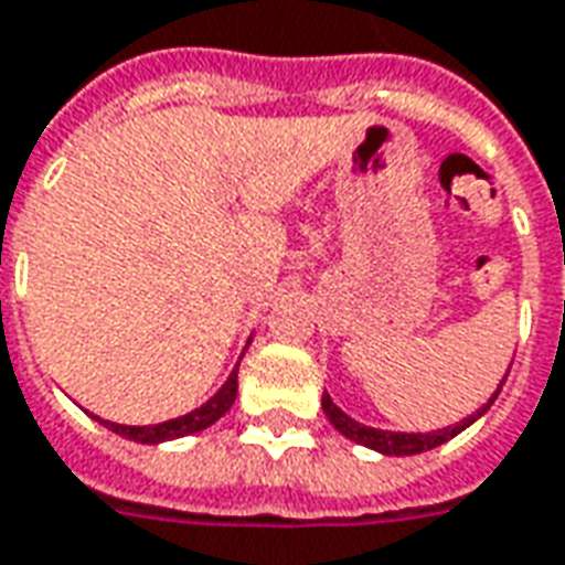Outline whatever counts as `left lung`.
<instances>
[{"instance_id": "8db88e82", "label": "left lung", "mask_w": 565, "mask_h": 565, "mask_svg": "<svg viewBox=\"0 0 565 565\" xmlns=\"http://www.w3.org/2000/svg\"><path fill=\"white\" fill-rule=\"evenodd\" d=\"M505 379H509V375H505ZM499 391H502V384H499ZM499 391L493 393V396H490V403L481 405L475 415H469L466 420H460V424L436 429V433H391V429H372V426L356 424L354 417H348L339 405L332 403L330 393H323L320 405H323V415L330 417V424L335 426L344 438H351V441H356V445H366V448L379 450V454H387V457H408V454H424V450H433L438 448V445H445L448 438L460 436L466 426L475 424V420H478V417L484 415L487 408L493 405Z\"/></svg>"}]
</instances>
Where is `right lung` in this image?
<instances>
[{
  "label": "right lung",
  "mask_w": 565,
  "mask_h": 565,
  "mask_svg": "<svg viewBox=\"0 0 565 565\" xmlns=\"http://www.w3.org/2000/svg\"><path fill=\"white\" fill-rule=\"evenodd\" d=\"M235 393H238V369H233V375L226 379L221 391L211 396L209 403L199 405L196 412H190L184 417H174V420H166V424L153 426H124L111 424V420H103L111 433L117 436H127L132 441H141V445H160V441H169V438L190 436V433H199V429H209L214 420H221L235 403Z\"/></svg>",
  "instance_id": "obj_1"
}]
</instances>
